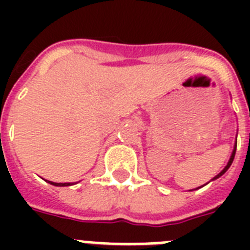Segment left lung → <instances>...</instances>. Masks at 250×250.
Returning <instances> with one entry per match:
<instances>
[{"label": "left lung", "instance_id": "left-lung-1", "mask_svg": "<svg viewBox=\"0 0 250 250\" xmlns=\"http://www.w3.org/2000/svg\"><path fill=\"white\" fill-rule=\"evenodd\" d=\"M235 150H237V143H235V145H234V150H233V152H231V156H230V159H229V161H228V164H227V167H225L224 169H223L222 171H220V173L218 174V175H216V176H214V178L211 179V180H215V179L220 178V176H222L223 174H224L225 171H227V170L229 169V167H230L231 163H233V160H234V156H235ZM204 185H205V184H204ZM204 185H203V187H204Z\"/></svg>", "mask_w": 250, "mask_h": 250}]
</instances>
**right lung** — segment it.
Segmentation results:
<instances>
[{
    "mask_svg": "<svg viewBox=\"0 0 250 250\" xmlns=\"http://www.w3.org/2000/svg\"><path fill=\"white\" fill-rule=\"evenodd\" d=\"M47 183L55 185V187H68V185H72V183H54V182H47Z\"/></svg>",
    "mask_w": 250,
    "mask_h": 250,
    "instance_id": "1",
    "label": "right lung"
}]
</instances>
